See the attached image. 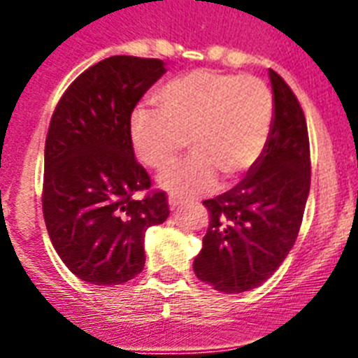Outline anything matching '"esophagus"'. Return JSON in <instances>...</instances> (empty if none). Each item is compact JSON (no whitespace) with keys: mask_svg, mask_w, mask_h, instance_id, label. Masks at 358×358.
<instances>
[{"mask_svg":"<svg viewBox=\"0 0 358 358\" xmlns=\"http://www.w3.org/2000/svg\"><path fill=\"white\" fill-rule=\"evenodd\" d=\"M169 206H170V210H172V211H177V210H181V208L185 206V202H182L181 199L170 197L169 199Z\"/></svg>","mask_w":358,"mask_h":358,"instance_id":"esophagus-1","label":"esophagus"}]
</instances>
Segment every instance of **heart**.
<instances>
[{
  "label": "heart",
  "mask_w": 358,
  "mask_h": 358,
  "mask_svg": "<svg viewBox=\"0 0 358 358\" xmlns=\"http://www.w3.org/2000/svg\"><path fill=\"white\" fill-rule=\"evenodd\" d=\"M159 113L136 109L129 134L136 157L152 170L166 169L188 140L192 156L170 166L159 186L172 197H195L248 176L264 156L274 125V96L251 75L194 69L154 93Z\"/></svg>",
  "instance_id": "b5f03b06"
}]
</instances>
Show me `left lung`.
Segmentation results:
<instances>
[{"mask_svg":"<svg viewBox=\"0 0 358 358\" xmlns=\"http://www.w3.org/2000/svg\"><path fill=\"white\" fill-rule=\"evenodd\" d=\"M268 78L274 125L264 156L235 188L202 202L210 226L194 271L224 294L251 290L276 273L296 242L308 199L305 115L289 84L273 69Z\"/></svg>","mask_w":358,"mask_h":358,"instance_id":"left-lung-1","label":"left lung"}]
</instances>
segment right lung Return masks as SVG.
<instances>
[{
	"label": "right lung",
	"instance_id": "1",
	"mask_svg": "<svg viewBox=\"0 0 358 358\" xmlns=\"http://www.w3.org/2000/svg\"><path fill=\"white\" fill-rule=\"evenodd\" d=\"M159 59L115 55L85 69L55 107L44 147L43 213L66 267L93 285H120L143 271L145 231L169 218L150 188L129 125L136 103L164 75Z\"/></svg>",
	"mask_w": 358,
	"mask_h": 358
}]
</instances>
